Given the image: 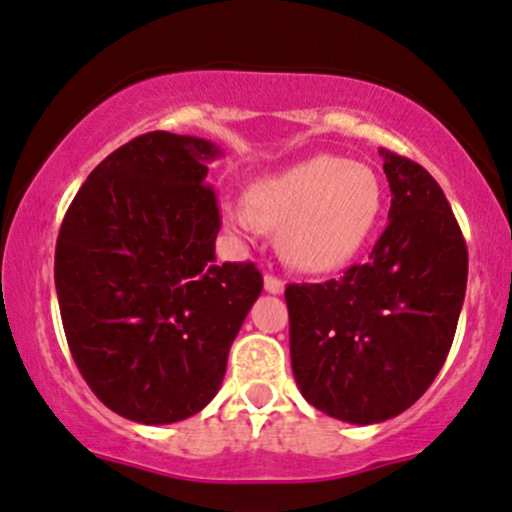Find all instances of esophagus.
Wrapping results in <instances>:
<instances>
[{
  "mask_svg": "<svg viewBox=\"0 0 512 512\" xmlns=\"http://www.w3.org/2000/svg\"><path fill=\"white\" fill-rule=\"evenodd\" d=\"M265 290L272 292V295H280V292L285 290V282L275 275H265Z\"/></svg>",
  "mask_w": 512,
  "mask_h": 512,
  "instance_id": "esophagus-1",
  "label": "esophagus"
}]
</instances>
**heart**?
I'll use <instances>...</instances> for the list:
<instances>
[{
	"label": "heart",
	"mask_w": 512,
	"mask_h": 512,
	"mask_svg": "<svg viewBox=\"0 0 512 512\" xmlns=\"http://www.w3.org/2000/svg\"><path fill=\"white\" fill-rule=\"evenodd\" d=\"M382 182L365 162L315 155L262 177L247 202H225L222 220L242 237L280 227V252L295 270L325 275L352 260L377 225Z\"/></svg>",
	"instance_id": "b5f03b06"
}]
</instances>
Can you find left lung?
Returning a JSON list of instances; mask_svg holds the SVG:
<instances>
[{
  "instance_id": "left-lung-1",
  "label": "left lung",
  "mask_w": 512,
  "mask_h": 512,
  "mask_svg": "<svg viewBox=\"0 0 512 512\" xmlns=\"http://www.w3.org/2000/svg\"><path fill=\"white\" fill-rule=\"evenodd\" d=\"M388 227L340 280L287 285L290 357L312 408L355 425L408 410L443 367L468 285V247L425 167L380 150Z\"/></svg>"
}]
</instances>
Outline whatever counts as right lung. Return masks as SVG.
I'll return each instance as SVG.
<instances>
[{
	"label": "right lung",
	"mask_w": 512,
	"mask_h": 512,
	"mask_svg": "<svg viewBox=\"0 0 512 512\" xmlns=\"http://www.w3.org/2000/svg\"><path fill=\"white\" fill-rule=\"evenodd\" d=\"M210 140L147 132L104 157L64 215L54 285L79 372L112 413L167 425L217 395L262 292L252 262H217Z\"/></svg>",
	"instance_id": "add662e5"
}]
</instances>
